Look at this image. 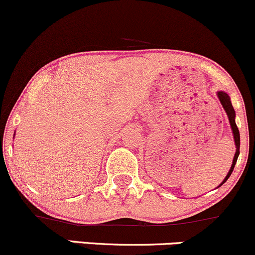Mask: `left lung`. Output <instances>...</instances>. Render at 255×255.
<instances>
[{"label":"left lung","mask_w":255,"mask_h":255,"mask_svg":"<svg viewBox=\"0 0 255 255\" xmlns=\"http://www.w3.org/2000/svg\"><path fill=\"white\" fill-rule=\"evenodd\" d=\"M218 97H219V100H220V104L223 105V108H224L225 112H227L228 117H229V122H230L231 128H233L234 139H235V144H236V153H235V156H234L233 165H231L230 171H229L228 174H227V177H225V179L222 183V184H224V183L228 181L229 177H230V174L233 173L234 167H235V165H236L237 158H239V154H240V131H239V128H237V125H236V123H235V111H234L233 105H231L230 97H229L228 94L224 93V91H219ZM222 184H220V185H222Z\"/></svg>","instance_id":"left-lung-1"}]
</instances>
